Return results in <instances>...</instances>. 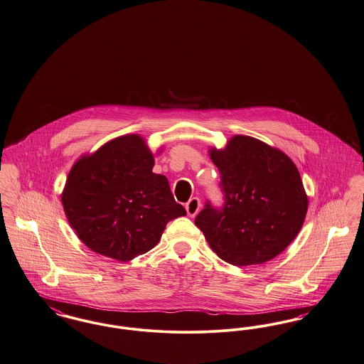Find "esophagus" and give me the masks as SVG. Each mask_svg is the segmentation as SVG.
Segmentation results:
<instances>
[{
  "instance_id": "esophagus-1",
  "label": "esophagus",
  "mask_w": 364,
  "mask_h": 364,
  "mask_svg": "<svg viewBox=\"0 0 364 364\" xmlns=\"http://www.w3.org/2000/svg\"><path fill=\"white\" fill-rule=\"evenodd\" d=\"M200 205H202V204H200V199H199V198H192V199H189L188 203L186 204V210H187L188 217L193 218V217L199 213Z\"/></svg>"
}]
</instances>
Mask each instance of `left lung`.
Segmentation results:
<instances>
[{
    "label": "left lung",
    "instance_id": "1",
    "mask_svg": "<svg viewBox=\"0 0 364 364\" xmlns=\"http://www.w3.org/2000/svg\"><path fill=\"white\" fill-rule=\"evenodd\" d=\"M208 154L220 173L225 204L219 210L205 204L195 225L223 262L245 267L272 260L298 235L309 207L295 164L247 135H234Z\"/></svg>",
    "mask_w": 364,
    "mask_h": 364
}]
</instances>
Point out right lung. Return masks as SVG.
<instances>
[{"mask_svg": "<svg viewBox=\"0 0 364 364\" xmlns=\"http://www.w3.org/2000/svg\"><path fill=\"white\" fill-rule=\"evenodd\" d=\"M161 150H159L160 153ZM154 156L129 134L75 161L60 200L70 226L93 252L126 262L156 247L169 220L187 215Z\"/></svg>", "mask_w": 364, "mask_h": 364, "instance_id": "right-lung-1", "label": "right lung"}]
</instances>
